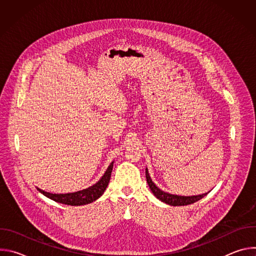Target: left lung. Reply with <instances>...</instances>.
Segmentation results:
<instances>
[{
	"label": "left lung",
	"mask_w": 256,
	"mask_h": 256,
	"mask_svg": "<svg viewBox=\"0 0 256 256\" xmlns=\"http://www.w3.org/2000/svg\"><path fill=\"white\" fill-rule=\"evenodd\" d=\"M146 178H147V182L148 186L150 188V190H152V192L154 194V196L160 200L161 202L170 204V206H188V204H192L200 200H202V198H204L208 192L202 194H198V196H177V194H171L168 192H165L163 190H161L154 182L152 181L148 169H146Z\"/></svg>",
	"instance_id": "left-lung-1"
}]
</instances>
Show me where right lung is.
Returning <instances> with one entry per match:
<instances>
[{
	"instance_id": "right-lung-1",
	"label": "right lung",
	"mask_w": 256,
	"mask_h": 256,
	"mask_svg": "<svg viewBox=\"0 0 256 256\" xmlns=\"http://www.w3.org/2000/svg\"><path fill=\"white\" fill-rule=\"evenodd\" d=\"M112 168H114V162H112L110 165L108 166L104 175L101 177V179L98 182H96L94 186H92L86 190H79V192H72V194H60L46 192L38 188V190L44 196H48V198H50L54 202H60V204H68V206L87 204L93 202L94 200L99 198L104 194V192L108 186V182H109V180H110Z\"/></svg>"
}]
</instances>
